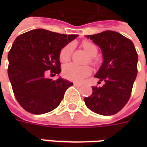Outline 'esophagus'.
<instances>
[{
  "mask_svg": "<svg viewBox=\"0 0 147 147\" xmlns=\"http://www.w3.org/2000/svg\"><path fill=\"white\" fill-rule=\"evenodd\" d=\"M74 85L76 86H81L82 85L81 84H80V83H74Z\"/></svg>",
  "mask_w": 147,
  "mask_h": 147,
  "instance_id": "1",
  "label": "esophagus"
}]
</instances>
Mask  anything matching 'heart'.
Returning a JSON list of instances; mask_svg holds the SVG:
<instances>
[{
	"label": "heart",
	"instance_id": "obj_1",
	"mask_svg": "<svg viewBox=\"0 0 147 147\" xmlns=\"http://www.w3.org/2000/svg\"><path fill=\"white\" fill-rule=\"evenodd\" d=\"M82 46L83 49L86 52V53L90 57V61L95 62V56L98 54V47L93 42L90 41H83L82 42ZM73 50V45L67 44L61 49L59 53V59L61 62L65 63L70 60L71 56ZM91 67L88 65L85 66H79L74 64H67L63 67L62 73L64 78L67 80L74 82H81L86 77L89 76L91 74Z\"/></svg>",
	"mask_w": 147,
	"mask_h": 147
}]
</instances>
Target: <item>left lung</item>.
I'll return each mask as SVG.
<instances>
[{
	"label": "left lung",
	"mask_w": 147,
	"mask_h": 147,
	"mask_svg": "<svg viewBox=\"0 0 147 147\" xmlns=\"http://www.w3.org/2000/svg\"><path fill=\"white\" fill-rule=\"evenodd\" d=\"M86 37L102 49L104 61L94 77L104 85L92 86V94L84 102L94 113L113 115L123 108L131 97L138 71L137 52L130 39L116 31L105 30Z\"/></svg>",
	"instance_id": "1"
}]
</instances>
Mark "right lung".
Returning <instances> with one entry per match:
<instances>
[{
    "mask_svg": "<svg viewBox=\"0 0 147 147\" xmlns=\"http://www.w3.org/2000/svg\"><path fill=\"white\" fill-rule=\"evenodd\" d=\"M78 34L66 35L35 29L18 36L8 52V74L19 104L28 113L44 114L60 105L73 83L59 78L46 79V71L60 74L59 53Z\"/></svg>",
    "mask_w": 147,
    "mask_h": 147,
    "instance_id": "right-lung-1",
    "label": "right lung"
}]
</instances>
